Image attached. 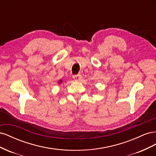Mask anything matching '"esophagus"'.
Masks as SVG:
<instances>
[{
	"label": "esophagus",
	"instance_id": "1",
	"mask_svg": "<svg viewBox=\"0 0 156 156\" xmlns=\"http://www.w3.org/2000/svg\"><path fill=\"white\" fill-rule=\"evenodd\" d=\"M73 78L75 81H80V80H81V75H80V74H77V75H73Z\"/></svg>",
	"mask_w": 156,
	"mask_h": 156
}]
</instances>
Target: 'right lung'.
<instances>
[{
  "label": "right lung",
  "mask_w": 156,
  "mask_h": 156,
  "mask_svg": "<svg viewBox=\"0 0 156 156\" xmlns=\"http://www.w3.org/2000/svg\"><path fill=\"white\" fill-rule=\"evenodd\" d=\"M60 81V82H62V81Z\"/></svg>",
  "instance_id": "right-lung-1"
}]
</instances>
